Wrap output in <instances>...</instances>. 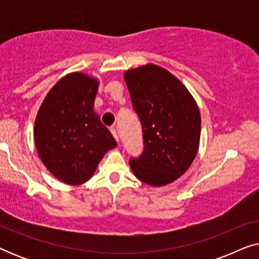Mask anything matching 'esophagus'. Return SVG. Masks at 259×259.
<instances>
[{"label":"esophagus","instance_id":"1","mask_svg":"<svg viewBox=\"0 0 259 259\" xmlns=\"http://www.w3.org/2000/svg\"><path fill=\"white\" fill-rule=\"evenodd\" d=\"M111 132H112L113 136H114L116 141H119V136H118V133H116V130L114 128V127H111Z\"/></svg>","mask_w":259,"mask_h":259}]
</instances>
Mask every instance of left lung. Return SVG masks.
<instances>
[{"label":"left lung","instance_id":"8db88e82","mask_svg":"<svg viewBox=\"0 0 259 259\" xmlns=\"http://www.w3.org/2000/svg\"><path fill=\"white\" fill-rule=\"evenodd\" d=\"M132 107L143 128L144 150L130 159L134 176L162 186L184 175L200 139L199 108L186 87L167 70L146 65L127 70Z\"/></svg>","mask_w":259,"mask_h":259}]
</instances>
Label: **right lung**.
Instances as JSON below:
<instances>
[{"label":"right lung","mask_w":259,"mask_h":259,"mask_svg":"<svg viewBox=\"0 0 259 259\" xmlns=\"http://www.w3.org/2000/svg\"><path fill=\"white\" fill-rule=\"evenodd\" d=\"M98 81L69 74L52 88L37 113L34 139L46 167L59 180L79 185L93 176L116 141L93 111Z\"/></svg>","instance_id":"1"}]
</instances>
